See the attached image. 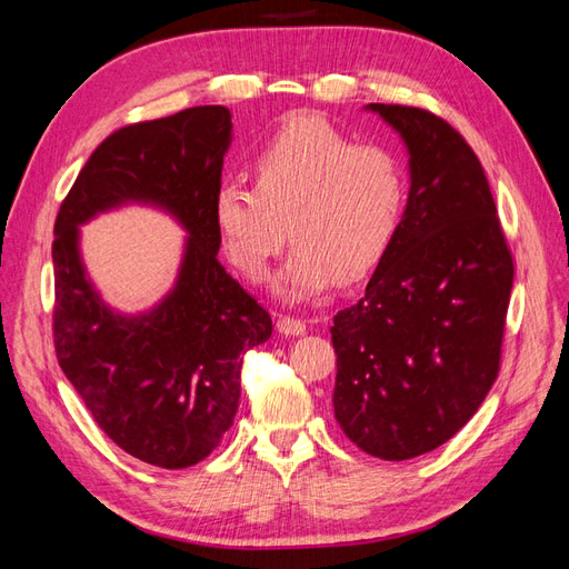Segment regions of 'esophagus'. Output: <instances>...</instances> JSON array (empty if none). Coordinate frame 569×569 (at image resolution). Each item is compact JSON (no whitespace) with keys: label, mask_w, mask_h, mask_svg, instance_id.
<instances>
[{"label":"esophagus","mask_w":569,"mask_h":569,"mask_svg":"<svg viewBox=\"0 0 569 569\" xmlns=\"http://www.w3.org/2000/svg\"><path fill=\"white\" fill-rule=\"evenodd\" d=\"M278 332L284 337H301V335H306V322L299 318H291V316H280Z\"/></svg>","instance_id":"obj_1"}]
</instances>
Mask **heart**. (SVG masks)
Wrapping results in <instances>:
<instances>
[{"label": "heart", "mask_w": 569, "mask_h": 569, "mask_svg": "<svg viewBox=\"0 0 569 569\" xmlns=\"http://www.w3.org/2000/svg\"><path fill=\"white\" fill-rule=\"evenodd\" d=\"M406 170L393 151L358 144L322 116H295L253 161V187L222 182L213 226L222 251L247 280L297 242L272 282L287 301L353 284L385 261L406 211ZM290 232H286V228Z\"/></svg>", "instance_id": "b5f03b06"}]
</instances>
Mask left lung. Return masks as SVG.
I'll return each mask as SVG.
<instances>
[{"label":"left lung","instance_id":"1","mask_svg":"<svg viewBox=\"0 0 569 569\" xmlns=\"http://www.w3.org/2000/svg\"><path fill=\"white\" fill-rule=\"evenodd\" d=\"M408 149L401 230L356 306L330 327L335 418L360 451H435L487 399L512 289L496 203L479 159L443 118L368 104Z\"/></svg>","mask_w":569,"mask_h":569}]
</instances>
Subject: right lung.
Masks as SVG:
<instances>
[{
  "mask_svg": "<svg viewBox=\"0 0 569 569\" xmlns=\"http://www.w3.org/2000/svg\"><path fill=\"white\" fill-rule=\"evenodd\" d=\"M230 142L226 107L120 128L84 163L54 226L59 366L109 439L166 470L220 443L239 406L242 353L272 335L266 308L218 263L211 211ZM128 202L161 208L188 232L174 289L137 317L98 297L79 256V226Z\"/></svg>",
  "mask_w": 569,
  "mask_h": 569,
  "instance_id": "add662e5",
  "label": "right lung"
}]
</instances>
